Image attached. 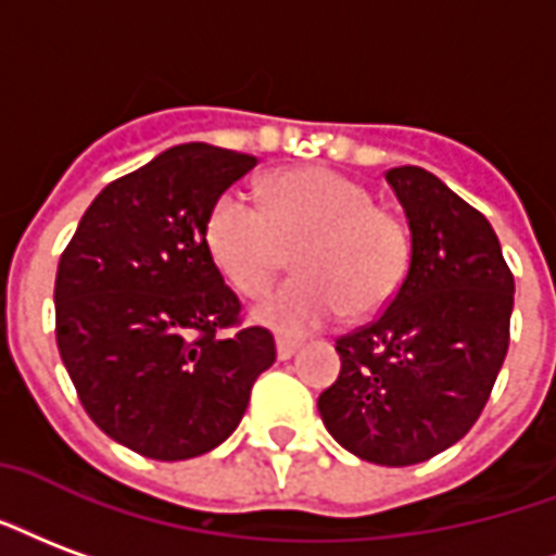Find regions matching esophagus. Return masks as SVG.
<instances>
[{
    "label": "esophagus",
    "mask_w": 556,
    "mask_h": 556,
    "mask_svg": "<svg viewBox=\"0 0 556 556\" xmlns=\"http://www.w3.org/2000/svg\"><path fill=\"white\" fill-rule=\"evenodd\" d=\"M300 351V341L294 339H277V356L279 359H291Z\"/></svg>",
    "instance_id": "esophagus-1"
}]
</instances>
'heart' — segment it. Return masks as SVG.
I'll list each match as a JSON object with an SVG mask.
<instances>
[{"label":"heart","instance_id":"heart-1","mask_svg":"<svg viewBox=\"0 0 556 556\" xmlns=\"http://www.w3.org/2000/svg\"><path fill=\"white\" fill-rule=\"evenodd\" d=\"M205 247L224 279L244 298L270 289L294 253L298 279L262 300L253 318L303 336L348 312L365 318L397 294L409 241L397 217L371 194L327 167H294L265 185V205L238 191L215 200Z\"/></svg>","mask_w":556,"mask_h":556}]
</instances>
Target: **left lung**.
Listing matches in <instances>:
<instances>
[{
  "instance_id": "obj_1",
  "label": "left lung",
  "mask_w": 556,
  "mask_h": 556,
  "mask_svg": "<svg viewBox=\"0 0 556 556\" xmlns=\"http://www.w3.org/2000/svg\"><path fill=\"white\" fill-rule=\"evenodd\" d=\"M409 262L389 306L336 339L341 374L318 413L341 447L415 466L459 442L483 413L509 348L513 270L495 229L425 167L386 170Z\"/></svg>"
}]
</instances>
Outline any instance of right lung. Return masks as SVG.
I'll return each mask as SVG.
<instances>
[{
  "instance_id": "add662e5",
  "label": "right lung",
  "mask_w": 556,
  "mask_h": 556,
  "mask_svg": "<svg viewBox=\"0 0 556 556\" xmlns=\"http://www.w3.org/2000/svg\"><path fill=\"white\" fill-rule=\"evenodd\" d=\"M256 162L208 143L170 147L105 185L61 253V359L90 421L135 454H208L277 359L270 330L241 327V300L205 247L208 208Z\"/></svg>"
}]
</instances>
